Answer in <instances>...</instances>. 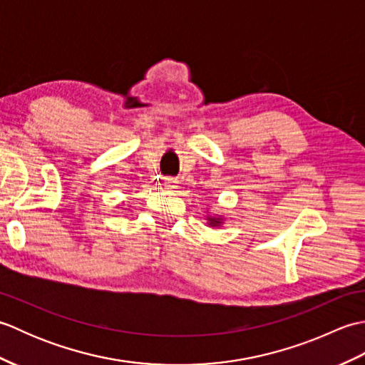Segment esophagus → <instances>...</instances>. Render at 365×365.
Instances as JSON below:
<instances>
[{"mask_svg": "<svg viewBox=\"0 0 365 365\" xmlns=\"http://www.w3.org/2000/svg\"><path fill=\"white\" fill-rule=\"evenodd\" d=\"M163 185H165L168 190H174V188H177V178L165 177V178H163Z\"/></svg>", "mask_w": 365, "mask_h": 365, "instance_id": "obj_1", "label": "esophagus"}]
</instances>
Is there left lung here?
Wrapping results in <instances>:
<instances>
[{
  "instance_id": "1",
  "label": "left lung",
  "mask_w": 365,
  "mask_h": 365,
  "mask_svg": "<svg viewBox=\"0 0 365 365\" xmlns=\"http://www.w3.org/2000/svg\"><path fill=\"white\" fill-rule=\"evenodd\" d=\"M221 222H222L221 216H218V218H213V216H210V218H208V224H210V226H220Z\"/></svg>"
}]
</instances>
